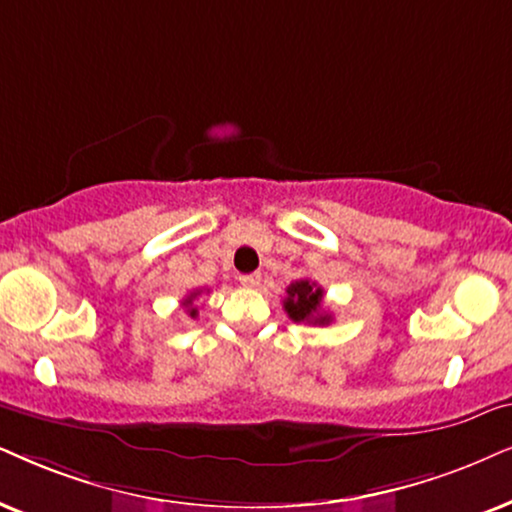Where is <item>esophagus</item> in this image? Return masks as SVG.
<instances>
[{
    "instance_id": "34e87169",
    "label": "esophagus",
    "mask_w": 512,
    "mask_h": 512,
    "mask_svg": "<svg viewBox=\"0 0 512 512\" xmlns=\"http://www.w3.org/2000/svg\"><path fill=\"white\" fill-rule=\"evenodd\" d=\"M238 281H241L245 288H257L262 281V274H257V271L255 274H243V276H238Z\"/></svg>"
}]
</instances>
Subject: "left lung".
I'll return each instance as SVG.
<instances>
[{
	"label": "left lung",
	"instance_id": "1",
	"mask_svg": "<svg viewBox=\"0 0 512 512\" xmlns=\"http://www.w3.org/2000/svg\"><path fill=\"white\" fill-rule=\"evenodd\" d=\"M288 297L283 300V309H286L290 319L295 323H312V326H328L333 321L331 314L321 309L323 302V288L316 286L309 278H300V281L290 283Z\"/></svg>",
	"mask_w": 512,
	"mask_h": 512
}]
</instances>
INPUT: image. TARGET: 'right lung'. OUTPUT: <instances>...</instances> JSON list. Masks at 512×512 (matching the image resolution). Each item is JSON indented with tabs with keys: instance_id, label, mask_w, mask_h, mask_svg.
<instances>
[{
	"instance_id": "obj_1",
	"label": "right lung",
	"mask_w": 512,
	"mask_h": 512,
	"mask_svg": "<svg viewBox=\"0 0 512 512\" xmlns=\"http://www.w3.org/2000/svg\"><path fill=\"white\" fill-rule=\"evenodd\" d=\"M198 295H200V290H193V293L184 300V307H186V312H189L191 319H196V316H198V307H196V304H193V300H196Z\"/></svg>"
}]
</instances>
